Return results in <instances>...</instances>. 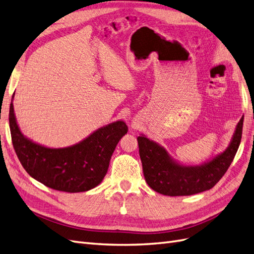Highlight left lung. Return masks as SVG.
Masks as SVG:
<instances>
[{
  "label": "left lung",
  "mask_w": 254,
  "mask_h": 254,
  "mask_svg": "<svg viewBox=\"0 0 254 254\" xmlns=\"http://www.w3.org/2000/svg\"><path fill=\"white\" fill-rule=\"evenodd\" d=\"M243 123L244 117L224 151L199 165L182 164L159 143L144 134L137 136L146 182L153 190L166 196H190L212 189L226 174L240 147Z\"/></svg>",
  "instance_id": "obj_1"
}]
</instances>
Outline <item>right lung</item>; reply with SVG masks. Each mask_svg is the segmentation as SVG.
Returning <instances> with one entry per match:
<instances>
[{
	"label": "right lung",
	"mask_w": 254,
	"mask_h": 254,
	"mask_svg": "<svg viewBox=\"0 0 254 254\" xmlns=\"http://www.w3.org/2000/svg\"><path fill=\"white\" fill-rule=\"evenodd\" d=\"M12 101L9 108L12 145L30 177L48 188L67 193L90 190L103 181L115 147L128 131L124 121L98 128L74 145L53 148L36 143L22 133Z\"/></svg>",
	"instance_id": "add662e5"
}]
</instances>
